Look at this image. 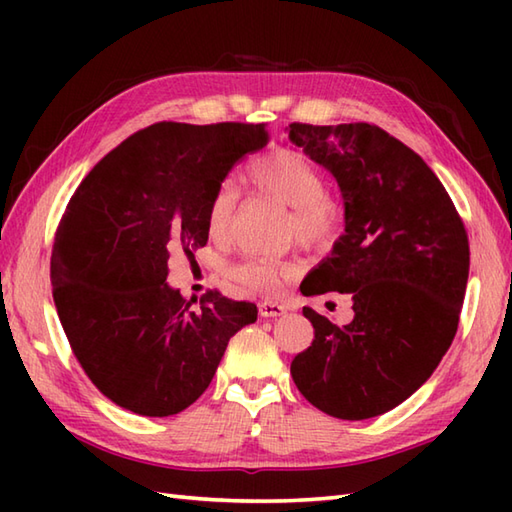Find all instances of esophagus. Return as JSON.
<instances>
[{
    "label": "esophagus",
    "mask_w": 512,
    "mask_h": 512,
    "mask_svg": "<svg viewBox=\"0 0 512 512\" xmlns=\"http://www.w3.org/2000/svg\"><path fill=\"white\" fill-rule=\"evenodd\" d=\"M286 310L288 308L279 301H262V303H259V314H262V317L275 319V317H281V314H286Z\"/></svg>",
    "instance_id": "obj_1"
}]
</instances>
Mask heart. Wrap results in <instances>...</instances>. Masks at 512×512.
Listing matches in <instances>:
<instances>
[{"label": "heart", "instance_id": "b5f03b06", "mask_svg": "<svg viewBox=\"0 0 512 512\" xmlns=\"http://www.w3.org/2000/svg\"><path fill=\"white\" fill-rule=\"evenodd\" d=\"M246 178L257 191L290 206L288 235L310 246L330 244L339 231V209L328 200L323 173L295 149H273L253 160ZM239 206V191L233 182L217 184L211 195L206 226L213 237L231 231ZM233 281L250 290L273 292L284 279L295 275V264L273 257H246L228 268Z\"/></svg>", "mask_w": 512, "mask_h": 512}]
</instances>
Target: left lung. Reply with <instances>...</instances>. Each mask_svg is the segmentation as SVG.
<instances>
[{
  "instance_id": "left-lung-1",
  "label": "left lung",
  "mask_w": 512,
  "mask_h": 512,
  "mask_svg": "<svg viewBox=\"0 0 512 512\" xmlns=\"http://www.w3.org/2000/svg\"><path fill=\"white\" fill-rule=\"evenodd\" d=\"M288 140L332 173L345 200V233L301 292H347L354 310L336 325L303 308L314 339L290 374L328 416L374 418L427 383L451 347L469 235L436 173L385 129L292 123Z\"/></svg>"
}]
</instances>
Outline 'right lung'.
I'll use <instances>...</instances> for the list:
<instances>
[{"instance_id": "right-lung-1", "label": "right lung", "mask_w": 512, "mask_h": 512, "mask_svg": "<svg viewBox=\"0 0 512 512\" xmlns=\"http://www.w3.org/2000/svg\"><path fill=\"white\" fill-rule=\"evenodd\" d=\"M259 123H156L112 149L68 202L50 279L76 361L103 396L138 416L187 409L211 385L231 336L257 306L220 290L200 306L167 284L169 250L209 239L211 195L246 154Z\"/></svg>"}]
</instances>
